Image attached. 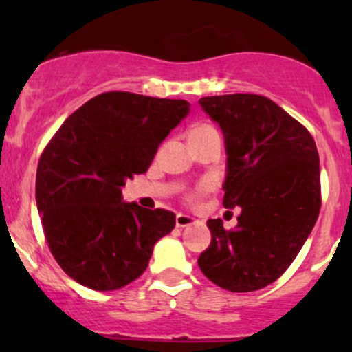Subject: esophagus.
I'll return each instance as SVG.
<instances>
[{
	"mask_svg": "<svg viewBox=\"0 0 352 352\" xmlns=\"http://www.w3.org/2000/svg\"><path fill=\"white\" fill-rule=\"evenodd\" d=\"M196 219L192 218V216H187V214H177L175 218V225L179 226V228H186V226H190V225H196Z\"/></svg>",
	"mask_w": 352,
	"mask_h": 352,
	"instance_id": "esophagus-1",
	"label": "esophagus"
}]
</instances>
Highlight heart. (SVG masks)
Returning a JSON list of instances; mask_svg holds the SVG:
<instances>
[{"label": "heart", "instance_id": "b5f03b06", "mask_svg": "<svg viewBox=\"0 0 352 352\" xmlns=\"http://www.w3.org/2000/svg\"><path fill=\"white\" fill-rule=\"evenodd\" d=\"M214 131H218V129H216V127L212 126V124H209V122H197L196 126L192 127V131H190V136H201V134L214 133ZM209 189H211V186H209L208 182L199 184L196 189L190 190V192L187 194V201H189V202H196V201H199V199L204 196V194L208 192Z\"/></svg>", "mask_w": 352, "mask_h": 352}]
</instances>
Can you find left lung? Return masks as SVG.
<instances>
[{"instance_id":"8db88e82","label":"left lung","mask_w":352,"mask_h":352,"mask_svg":"<svg viewBox=\"0 0 352 352\" xmlns=\"http://www.w3.org/2000/svg\"><path fill=\"white\" fill-rule=\"evenodd\" d=\"M199 104L225 134L223 206L242 212L233 230L209 219L211 245L197 264L223 289H262L289 267L318 218L317 144L303 124L262 95H218Z\"/></svg>"}]
</instances>
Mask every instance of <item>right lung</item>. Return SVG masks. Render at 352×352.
Returning a JSON list of instances; mask_svg holds the SVG:
<instances>
[{
  "instance_id": "right-lung-1",
  "label": "right lung",
  "mask_w": 352,
  "mask_h": 352,
  "mask_svg": "<svg viewBox=\"0 0 352 352\" xmlns=\"http://www.w3.org/2000/svg\"><path fill=\"white\" fill-rule=\"evenodd\" d=\"M189 107L187 100L105 91L71 113L44 148L37 209L49 250L76 283L95 291L129 285L173 230L172 211L126 204L120 189L150 168Z\"/></svg>"
}]
</instances>
